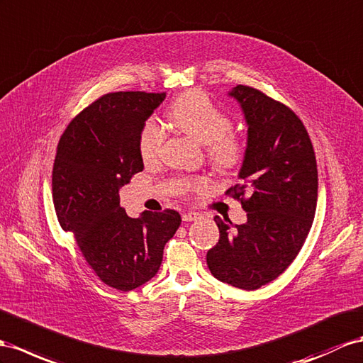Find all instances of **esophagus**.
I'll return each instance as SVG.
<instances>
[{
  "instance_id": "obj_1",
  "label": "esophagus",
  "mask_w": 363,
  "mask_h": 363,
  "mask_svg": "<svg viewBox=\"0 0 363 363\" xmlns=\"http://www.w3.org/2000/svg\"><path fill=\"white\" fill-rule=\"evenodd\" d=\"M199 218H201V213H196V211H187V213H184V215H182V220H185V222L196 220Z\"/></svg>"
}]
</instances>
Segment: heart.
Here are the masks:
<instances>
[{"instance_id":"1","label":"heart","mask_w":363,"mask_h":363,"mask_svg":"<svg viewBox=\"0 0 363 363\" xmlns=\"http://www.w3.org/2000/svg\"><path fill=\"white\" fill-rule=\"evenodd\" d=\"M169 116L181 132L194 141L207 145L211 164L220 172L233 170L242 162L245 155L244 143L230 133L231 119L206 93L201 90L185 91L170 106ZM164 130L150 119L147 121L139 136V153L145 162H153L161 153ZM185 189L202 190L208 187L206 178L184 182Z\"/></svg>"}]
</instances>
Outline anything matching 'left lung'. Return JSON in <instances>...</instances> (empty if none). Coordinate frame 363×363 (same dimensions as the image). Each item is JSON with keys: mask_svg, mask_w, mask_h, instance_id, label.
<instances>
[{"mask_svg": "<svg viewBox=\"0 0 363 363\" xmlns=\"http://www.w3.org/2000/svg\"><path fill=\"white\" fill-rule=\"evenodd\" d=\"M242 110L247 147L238 178L230 189L247 211L233 225L215 216L219 242L208 250L207 265L218 281L257 290L290 265L311 228L318 203V165L302 121L286 106L253 87L228 91Z\"/></svg>", "mask_w": 363, "mask_h": 363, "instance_id": "obj_1", "label": "left lung"}]
</instances>
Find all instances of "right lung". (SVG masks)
<instances>
[{
  "mask_svg": "<svg viewBox=\"0 0 363 363\" xmlns=\"http://www.w3.org/2000/svg\"><path fill=\"white\" fill-rule=\"evenodd\" d=\"M165 93L116 91L99 98L62 133L52 194L64 231L106 285L130 291L156 276L164 245L181 225L174 210L128 216L119 189L144 170L139 136Z\"/></svg>",
  "mask_w": 363,
  "mask_h": 363,
  "instance_id": "right-lung-1",
  "label": "right lung"
}]
</instances>
